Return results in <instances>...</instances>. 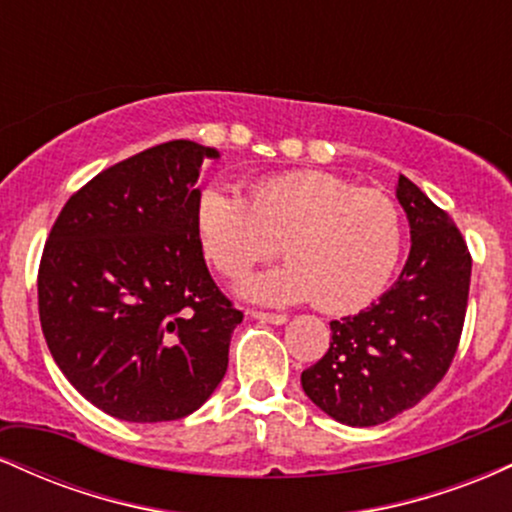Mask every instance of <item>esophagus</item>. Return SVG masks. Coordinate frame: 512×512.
I'll return each instance as SVG.
<instances>
[{"instance_id": "1", "label": "esophagus", "mask_w": 512, "mask_h": 512, "mask_svg": "<svg viewBox=\"0 0 512 512\" xmlns=\"http://www.w3.org/2000/svg\"><path fill=\"white\" fill-rule=\"evenodd\" d=\"M250 315L260 322H269V325H284L286 315L281 313H264V310H250Z\"/></svg>"}]
</instances>
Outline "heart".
<instances>
[{"label": "heart", "instance_id": "obj_1", "mask_svg": "<svg viewBox=\"0 0 512 512\" xmlns=\"http://www.w3.org/2000/svg\"><path fill=\"white\" fill-rule=\"evenodd\" d=\"M195 223L204 255L228 279L279 252L284 267L243 281L260 303L313 301L325 313H354L383 293L402 255L395 199L320 170L264 175L250 199L221 182L199 190Z\"/></svg>", "mask_w": 512, "mask_h": 512}]
</instances>
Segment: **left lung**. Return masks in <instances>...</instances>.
Segmentation results:
<instances>
[{"mask_svg":"<svg viewBox=\"0 0 512 512\" xmlns=\"http://www.w3.org/2000/svg\"><path fill=\"white\" fill-rule=\"evenodd\" d=\"M411 250L378 303L332 320L330 349L305 368L301 385L346 426H378L419 404L448 373L467 313L472 255L448 211L399 175Z\"/></svg>","mask_w":512,"mask_h":512,"instance_id":"obj_1","label":"left lung"}]
</instances>
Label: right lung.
<instances>
[{
    "mask_svg": "<svg viewBox=\"0 0 512 512\" xmlns=\"http://www.w3.org/2000/svg\"><path fill=\"white\" fill-rule=\"evenodd\" d=\"M204 158L219 151L175 139L105 168L67 199L45 243V342L69 383L115 419H182L226 375L243 313L204 262Z\"/></svg>",
    "mask_w": 512,
    "mask_h": 512,
    "instance_id": "obj_1",
    "label": "right lung"
}]
</instances>
